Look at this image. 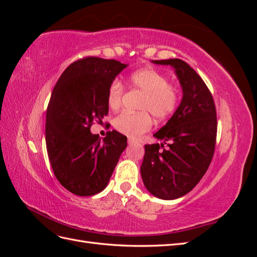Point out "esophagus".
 Segmentation results:
<instances>
[{"mask_svg":"<svg viewBox=\"0 0 257 257\" xmlns=\"http://www.w3.org/2000/svg\"><path fill=\"white\" fill-rule=\"evenodd\" d=\"M127 143H128V145H130V146H135V145L137 144V142L135 141V139H133V138H128Z\"/></svg>","mask_w":257,"mask_h":257,"instance_id":"esophagus-1","label":"esophagus"}]
</instances>
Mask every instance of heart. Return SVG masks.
Wrapping results in <instances>:
<instances>
[{"mask_svg":"<svg viewBox=\"0 0 257 257\" xmlns=\"http://www.w3.org/2000/svg\"><path fill=\"white\" fill-rule=\"evenodd\" d=\"M128 83L133 89L144 93L138 105L139 112L124 111L113 120V125L120 133L137 138L149 131L152 125V114L157 120H164L176 110L179 102V91L168 83L165 75L153 68H144L130 76ZM124 87L119 80H114L108 90V105L115 109L121 105ZM148 112L150 113H147Z\"/></svg>","mask_w":257,"mask_h":257,"instance_id":"heart-1","label":"heart"}]
</instances>
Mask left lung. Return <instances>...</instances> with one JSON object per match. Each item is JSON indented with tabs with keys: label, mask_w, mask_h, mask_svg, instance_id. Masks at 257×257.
Masks as SVG:
<instances>
[{
	"label": "left lung",
	"mask_w": 257,
	"mask_h": 257,
	"mask_svg": "<svg viewBox=\"0 0 257 257\" xmlns=\"http://www.w3.org/2000/svg\"><path fill=\"white\" fill-rule=\"evenodd\" d=\"M169 65L182 89L180 105L153 136L161 144L145 146L141 174L155 197L172 200L192 191L211 163L216 138V112L211 93L199 75L180 59L152 61ZM164 144L166 150H160Z\"/></svg>",
	"instance_id": "1"
}]
</instances>
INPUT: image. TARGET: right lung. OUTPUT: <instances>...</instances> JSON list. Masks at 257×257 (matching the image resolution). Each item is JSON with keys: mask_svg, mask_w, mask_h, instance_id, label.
Returning <instances> with one entry per match:
<instances>
[{"mask_svg": "<svg viewBox=\"0 0 257 257\" xmlns=\"http://www.w3.org/2000/svg\"><path fill=\"white\" fill-rule=\"evenodd\" d=\"M127 64L89 57L69 65L51 93L46 115V147L54 176L71 193L92 196L109 182L127 138L92 134L94 120L108 113V90Z\"/></svg>", "mask_w": 257, "mask_h": 257, "instance_id": "add662e5", "label": "right lung"}]
</instances>
